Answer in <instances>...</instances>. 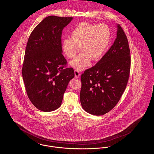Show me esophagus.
Masks as SVG:
<instances>
[{
    "label": "esophagus",
    "instance_id": "34e87169",
    "mask_svg": "<svg viewBox=\"0 0 154 154\" xmlns=\"http://www.w3.org/2000/svg\"><path fill=\"white\" fill-rule=\"evenodd\" d=\"M74 74H75V78H79L80 76V74L79 71L77 70H74Z\"/></svg>",
    "mask_w": 154,
    "mask_h": 154
}]
</instances>
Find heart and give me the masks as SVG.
Segmentation results:
<instances>
[{"mask_svg":"<svg viewBox=\"0 0 154 154\" xmlns=\"http://www.w3.org/2000/svg\"><path fill=\"white\" fill-rule=\"evenodd\" d=\"M110 30L105 24L97 25L83 22L77 25L71 32V37L63 40L61 49L68 57L72 67L79 70L86 68L93 60L100 59L104 54L110 40Z\"/></svg>","mask_w":154,"mask_h":154,"instance_id":"heart-1","label":"heart"}]
</instances>
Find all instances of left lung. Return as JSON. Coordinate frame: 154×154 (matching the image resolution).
<instances>
[{
	"mask_svg": "<svg viewBox=\"0 0 154 154\" xmlns=\"http://www.w3.org/2000/svg\"><path fill=\"white\" fill-rule=\"evenodd\" d=\"M130 67L128 39L119 24L112 46L94 66L82 74L80 98L83 109L94 116L111 111L125 90Z\"/></svg>",
	"mask_w": 154,
	"mask_h": 154,
	"instance_id": "8db88e82",
	"label": "left lung"
}]
</instances>
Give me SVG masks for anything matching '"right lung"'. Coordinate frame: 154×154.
<instances>
[{
  "mask_svg": "<svg viewBox=\"0 0 154 154\" xmlns=\"http://www.w3.org/2000/svg\"><path fill=\"white\" fill-rule=\"evenodd\" d=\"M72 17L50 16L31 33L26 48L22 76L27 96L39 110L59 108L67 85L74 77L72 68H65L61 35Z\"/></svg>",
  "mask_w": 154,
  "mask_h": 154,
  "instance_id": "right-lung-1",
  "label": "right lung"
}]
</instances>
